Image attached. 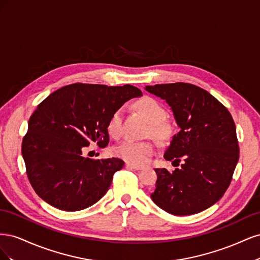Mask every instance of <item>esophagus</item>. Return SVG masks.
Returning a JSON list of instances; mask_svg holds the SVG:
<instances>
[{"instance_id":"34e87169","label":"esophagus","mask_w":260,"mask_h":260,"mask_svg":"<svg viewBox=\"0 0 260 260\" xmlns=\"http://www.w3.org/2000/svg\"><path fill=\"white\" fill-rule=\"evenodd\" d=\"M125 167L130 168V169H135V170H142L143 169L142 166H137V165H132V164H129V162L125 164Z\"/></svg>"}]
</instances>
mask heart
Wrapping results in <instances>:
<instances>
[{"mask_svg":"<svg viewBox=\"0 0 260 260\" xmlns=\"http://www.w3.org/2000/svg\"><path fill=\"white\" fill-rule=\"evenodd\" d=\"M138 107L151 121L149 133L156 139L166 141L174 133V124L166 119L167 112L157 100L145 96L138 102ZM124 108L119 107L113 113L108 120L107 129L113 138H119L123 130ZM156 152V145L152 141L124 140L115 148V154L129 164L142 166L147 164Z\"/></svg>","mask_w":260,"mask_h":260,"instance_id":"obj_1","label":"heart"}]
</instances>
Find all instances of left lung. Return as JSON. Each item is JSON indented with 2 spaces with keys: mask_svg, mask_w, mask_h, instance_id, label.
Masks as SVG:
<instances>
[{
  "mask_svg": "<svg viewBox=\"0 0 260 260\" xmlns=\"http://www.w3.org/2000/svg\"><path fill=\"white\" fill-rule=\"evenodd\" d=\"M145 89L166 100L180 127L164 157L181 166L172 172L155 169L156 188L151 198L171 215L198 214L221 199L231 183L240 156L233 118L215 96L194 84L176 82Z\"/></svg>",
  "mask_w": 260,
  "mask_h": 260,
  "instance_id": "8db88e82",
  "label": "left lung"
}]
</instances>
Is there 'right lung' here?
Returning a JSON list of instances; mask_svg holds the SVG:
<instances>
[{"mask_svg": "<svg viewBox=\"0 0 260 260\" xmlns=\"http://www.w3.org/2000/svg\"><path fill=\"white\" fill-rule=\"evenodd\" d=\"M142 95L136 86L74 83L38 105L22 139L26 172L36 193L55 208L77 211L100 201L123 167L119 158L91 159L82 149L109 143L108 120L128 100Z\"/></svg>", "mask_w": 260, "mask_h": 260, "instance_id": "1", "label": "right lung"}]
</instances>
